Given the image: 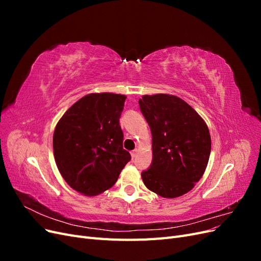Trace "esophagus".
Masks as SVG:
<instances>
[{"label": "esophagus", "mask_w": 261, "mask_h": 261, "mask_svg": "<svg viewBox=\"0 0 261 261\" xmlns=\"http://www.w3.org/2000/svg\"><path fill=\"white\" fill-rule=\"evenodd\" d=\"M130 154H132V158L134 159V158L136 156V154H137V149H135V150H133V151L130 152Z\"/></svg>", "instance_id": "34e87169"}]
</instances>
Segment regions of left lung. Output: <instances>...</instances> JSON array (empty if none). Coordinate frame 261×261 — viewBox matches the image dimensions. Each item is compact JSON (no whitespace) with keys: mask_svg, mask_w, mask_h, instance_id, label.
Here are the masks:
<instances>
[{"mask_svg":"<svg viewBox=\"0 0 261 261\" xmlns=\"http://www.w3.org/2000/svg\"><path fill=\"white\" fill-rule=\"evenodd\" d=\"M139 108L152 135V162L144 184L164 198L188 193L203 175L211 151L207 124L176 96H143Z\"/></svg>","mask_w":261,"mask_h":261,"instance_id":"8db88e82","label":"left lung"}]
</instances>
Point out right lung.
Returning <instances> with one entry per match:
<instances>
[{
    "mask_svg": "<svg viewBox=\"0 0 261 261\" xmlns=\"http://www.w3.org/2000/svg\"><path fill=\"white\" fill-rule=\"evenodd\" d=\"M126 97L90 93L61 117L53 134V152L66 183L78 193L96 196L112 187L130 160L123 148L120 117Z\"/></svg>",
    "mask_w": 261,
    "mask_h": 261,
    "instance_id": "obj_1",
    "label": "right lung"
}]
</instances>
